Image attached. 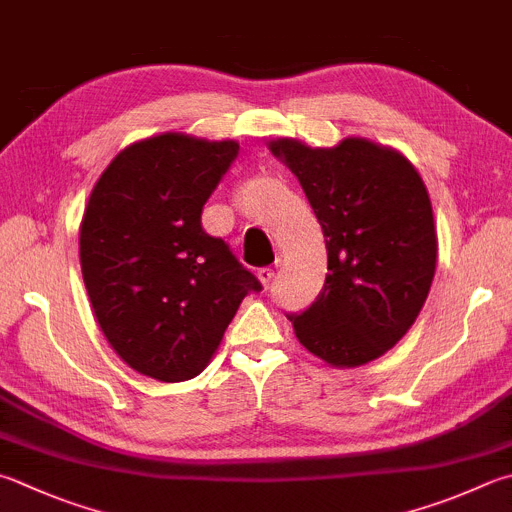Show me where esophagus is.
<instances>
[{"mask_svg": "<svg viewBox=\"0 0 512 512\" xmlns=\"http://www.w3.org/2000/svg\"><path fill=\"white\" fill-rule=\"evenodd\" d=\"M274 278H276V269H272V267H263V269H258V281L263 283L265 287H267V285H272V283H274Z\"/></svg>", "mask_w": 512, "mask_h": 512, "instance_id": "1", "label": "esophagus"}]
</instances>
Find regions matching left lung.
<instances>
[{
	"label": "left lung",
	"mask_w": 512,
	"mask_h": 512,
	"mask_svg": "<svg viewBox=\"0 0 512 512\" xmlns=\"http://www.w3.org/2000/svg\"><path fill=\"white\" fill-rule=\"evenodd\" d=\"M301 182L321 223L327 274L316 301L289 316L307 352L359 368L397 345L426 303L437 229L419 171L388 144L347 136L334 147L267 142Z\"/></svg>",
	"instance_id": "1"
}]
</instances>
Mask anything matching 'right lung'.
I'll use <instances>...</instances> for the list:
<instances>
[{
  "label": "right lung",
  "mask_w": 512,
  "mask_h": 512,
  "mask_svg": "<svg viewBox=\"0 0 512 512\" xmlns=\"http://www.w3.org/2000/svg\"><path fill=\"white\" fill-rule=\"evenodd\" d=\"M236 140L167 131L124 147L95 182L80 223L86 294L106 341L156 381L194 379L260 283L200 214Z\"/></svg>",
  "instance_id": "1"
}]
</instances>
